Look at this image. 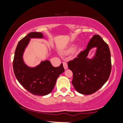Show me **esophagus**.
Wrapping results in <instances>:
<instances>
[{
	"instance_id": "1",
	"label": "esophagus",
	"mask_w": 123,
	"mask_h": 123,
	"mask_svg": "<svg viewBox=\"0 0 123 123\" xmlns=\"http://www.w3.org/2000/svg\"><path fill=\"white\" fill-rule=\"evenodd\" d=\"M63 68H64L65 69H68V64L67 63L65 62H63Z\"/></svg>"
}]
</instances>
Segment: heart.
<instances>
[{
  "mask_svg": "<svg viewBox=\"0 0 123 123\" xmlns=\"http://www.w3.org/2000/svg\"><path fill=\"white\" fill-rule=\"evenodd\" d=\"M74 49H75V46H71L70 47H69L68 49H67L65 51V53L66 54H68L72 53V52H73V51L74 50Z\"/></svg>",
  "mask_w": 123,
  "mask_h": 123,
  "instance_id": "1",
  "label": "heart"
}]
</instances>
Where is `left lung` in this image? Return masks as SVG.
<instances>
[{"label": "left lung", "instance_id": "8db88e82", "mask_svg": "<svg viewBox=\"0 0 123 123\" xmlns=\"http://www.w3.org/2000/svg\"><path fill=\"white\" fill-rule=\"evenodd\" d=\"M94 48H96V53L89 59L88 54ZM68 65L73 72L72 83L76 91L84 95L92 94L104 85L111 74L109 47L101 36L93 35L86 50L68 62Z\"/></svg>", "mask_w": 123, "mask_h": 123}]
</instances>
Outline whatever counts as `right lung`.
Returning <instances> with one entry per match:
<instances>
[{
  "instance_id": "right-lung-1",
  "label": "right lung",
  "mask_w": 123,
  "mask_h": 123,
  "mask_svg": "<svg viewBox=\"0 0 123 123\" xmlns=\"http://www.w3.org/2000/svg\"><path fill=\"white\" fill-rule=\"evenodd\" d=\"M43 39L41 32H31L18 42L15 51L13 70L18 82L31 94L46 95L53 91L58 76L64 72L62 63L54 67L50 61H42L35 67H29L24 61L23 55L31 39Z\"/></svg>"
}]
</instances>
